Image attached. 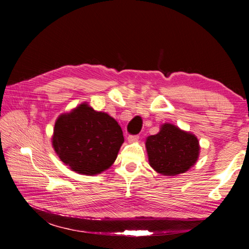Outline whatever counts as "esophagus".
Segmentation results:
<instances>
[{
  "mask_svg": "<svg viewBox=\"0 0 249 249\" xmlns=\"http://www.w3.org/2000/svg\"><path fill=\"white\" fill-rule=\"evenodd\" d=\"M139 139V135H130L129 137H127V141L129 142H136Z\"/></svg>",
  "mask_w": 249,
  "mask_h": 249,
  "instance_id": "esophagus-1",
  "label": "esophagus"
}]
</instances>
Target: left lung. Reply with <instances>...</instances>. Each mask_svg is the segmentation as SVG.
Wrapping results in <instances>:
<instances>
[{
  "label": "left lung",
  "mask_w": 249,
  "mask_h": 249,
  "mask_svg": "<svg viewBox=\"0 0 249 249\" xmlns=\"http://www.w3.org/2000/svg\"><path fill=\"white\" fill-rule=\"evenodd\" d=\"M145 145L149 165L165 176L184 173L195 164L199 153L197 138L170 124H163L159 133L149 136Z\"/></svg>",
  "instance_id": "left-lung-1"
}]
</instances>
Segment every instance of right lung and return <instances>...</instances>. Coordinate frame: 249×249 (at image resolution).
Masks as SVG:
<instances>
[{"label":"right lung","instance_id":"add662e5","mask_svg":"<svg viewBox=\"0 0 249 249\" xmlns=\"http://www.w3.org/2000/svg\"><path fill=\"white\" fill-rule=\"evenodd\" d=\"M124 140L114 118L82 104L57 119L53 146L71 170L92 176L114 163Z\"/></svg>","mask_w":249,"mask_h":249}]
</instances>
